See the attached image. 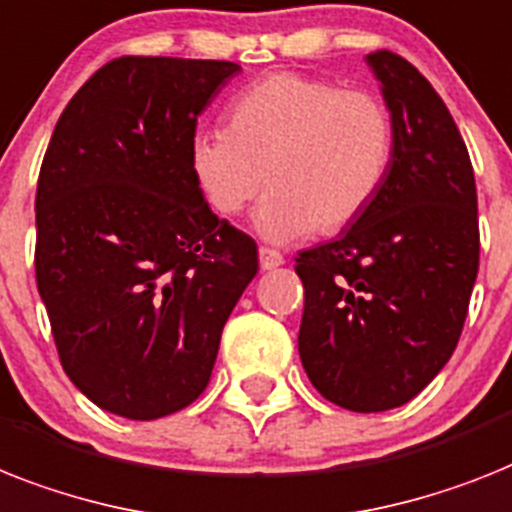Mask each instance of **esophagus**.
<instances>
[{
	"mask_svg": "<svg viewBox=\"0 0 512 512\" xmlns=\"http://www.w3.org/2000/svg\"><path fill=\"white\" fill-rule=\"evenodd\" d=\"M259 264H261V269H277V266L285 264V259H282L280 251L261 246L259 248Z\"/></svg>",
	"mask_w": 512,
	"mask_h": 512,
	"instance_id": "obj_1",
	"label": "esophagus"
}]
</instances>
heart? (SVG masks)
<instances>
[{"label": "heart", "instance_id": "obj_1", "mask_svg": "<svg viewBox=\"0 0 512 512\" xmlns=\"http://www.w3.org/2000/svg\"><path fill=\"white\" fill-rule=\"evenodd\" d=\"M392 154L395 122L377 94L274 73L235 96L227 130L196 133L190 170L222 217H238L266 183L256 227L269 240H295L353 225L382 190Z\"/></svg>", "mask_w": 512, "mask_h": 512}]
</instances>
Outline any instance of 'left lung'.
I'll list each match as a JSON object with an SVG mask.
<instances>
[{"instance_id":"1","label":"left lung","mask_w":512,"mask_h":512,"mask_svg":"<svg viewBox=\"0 0 512 512\" xmlns=\"http://www.w3.org/2000/svg\"><path fill=\"white\" fill-rule=\"evenodd\" d=\"M395 122L382 190L337 240L298 253V350L329 403H408L450 361L479 272L471 156L432 83L400 54L366 57Z\"/></svg>"}]
</instances>
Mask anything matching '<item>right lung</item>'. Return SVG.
I'll return each instance as SVG.
<instances>
[{"label":"right lung","mask_w":512,"mask_h":512,"mask_svg":"<svg viewBox=\"0 0 512 512\" xmlns=\"http://www.w3.org/2000/svg\"><path fill=\"white\" fill-rule=\"evenodd\" d=\"M240 65L117 57L70 99L36 188V285L59 363L91 403L133 421L206 390L219 337L259 272L190 170L198 114Z\"/></svg>","instance_id":"add662e5"}]
</instances>
